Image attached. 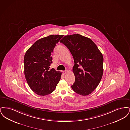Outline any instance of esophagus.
I'll list each match as a JSON object with an SVG mask.
<instances>
[{
  "label": "esophagus",
  "mask_w": 130,
  "mask_h": 130,
  "mask_svg": "<svg viewBox=\"0 0 130 130\" xmlns=\"http://www.w3.org/2000/svg\"><path fill=\"white\" fill-rule=\"evenodd\" d=\"M63 73L64 74H67V71H63Z\"/></svg>",
  "instance_id": "34e87169"
}]
</instances>
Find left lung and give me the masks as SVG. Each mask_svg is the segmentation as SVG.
<instances>
[{
  "label": "left lung",
  "mask_w": 130,
  "mask_h": 130,
  "mask_svg": "<svg viewBox=\"0 0 130 130\" xmlns=\"http://www.w3.org/2000/svg\"><path fill=\"white\" fill-rule=\"evenodd\" d=\"M60 42L68 48L74 58L75 82L72 88L79 94L89 95L99 85L102 77V53L90 38L79 34L66 36Z\"/></svg>",
  "instance_id": "left-lung-1"
}]
</instances>
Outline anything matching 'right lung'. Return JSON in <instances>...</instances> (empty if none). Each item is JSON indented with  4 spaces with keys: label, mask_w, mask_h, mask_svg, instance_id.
I'll list each match as a JSON object with an SVG mask.
<instances>
[{
    "label": "right lung",
    "mask_w": 130,
    "mask_h": 130,
    "mask_svg": "<svg viewBox=\"0 0 130 130\" xmlns=\"http://www.w3.org/2000/svg\"><path fill=\"white\" fill-rule=\"evenodd\" d=\"M62 35H50L38 39L27 51L24 57V74L31 90L39 95L52 93L60 80L62 73L50 69L51 56Z\"/></svg>",
    "instance_id": "1"
}]
</instances>
